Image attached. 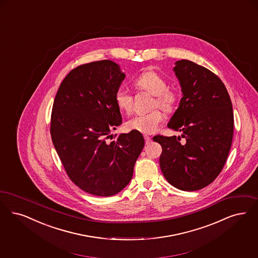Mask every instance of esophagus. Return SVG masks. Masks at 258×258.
Here are the masks:
<instances>
[{"label":"esophagus","mask_w":258,"mask_h":258,"mask_svg":"<svg viewBox=\"0 0 258 258\" xmlns=\"http://www.w3.org/2000/svg\"><path fill=\"white\" fill-rule=\"evenodd\" d=\"M145 142L146 144H150L151 141H152V137L151 136H148V135H144Z\"/></svg>","instance_id":"1"}]
</instances>
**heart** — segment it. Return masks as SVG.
<instances>
[{
    "label": "heart",
    "instance_id": "heart-1",
    "mask_svg": "<svg viewBox=\"0 0 258 258\" xmlns=\"http://www.w3.org/2000/svg\"><path fill=\"white\" fill-rule=\"evenodd\" d=\"M134 85L140 90H144L155 96L153 107L159 106L167 112L174 110L177 102V93L169 89L165 80L154 71L142 73L135 81ZM115 103L117 107L125 113H131L134 108V97L124 89L115 93ZM164 120L162 112L155 109L147 114L136 115L126 122V128L141 134H153Z\"/></svg>",
    "mask_w": 258,
    "mask_h": 258
}]
</instances>
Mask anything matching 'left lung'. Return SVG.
<instances>
[{"mask_svg": "<svg viewBox=\"0 0 258 258\" xmlns=\"http://www.w3.org/2000/svg\"><path fill=\"white\" fill-rule=\"evenodd\" d=\"M183 97L168 127L180 137L155 135L161 145L159 164L167 181L182 191L210 184L227 161L233 137V110L227 88L214 73L195 62H175Z\"/></svg>", "mask_w": 258, "mask_h": 258, "instance_id": "8db88e82", "label": "left lung"}]
</instances>
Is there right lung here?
<instances>
[{"label":"right lung","instance_id":"obj_1","mask_svg":"<svg viewBox=\"0 0 258 258\" xmlns=\"http://www.w3.org/2000/svg\"><path fill=\"white\" fill-rule=\"evenodd\" d=\"M124 77L111 60L80 65L62 81L53 101V146L70 179L94 196L123 190L144 148V137L136 131L107 140L122 124L114 97Z\"/></svg>","mask_w":258,"mask_h":258}]
</instances>
